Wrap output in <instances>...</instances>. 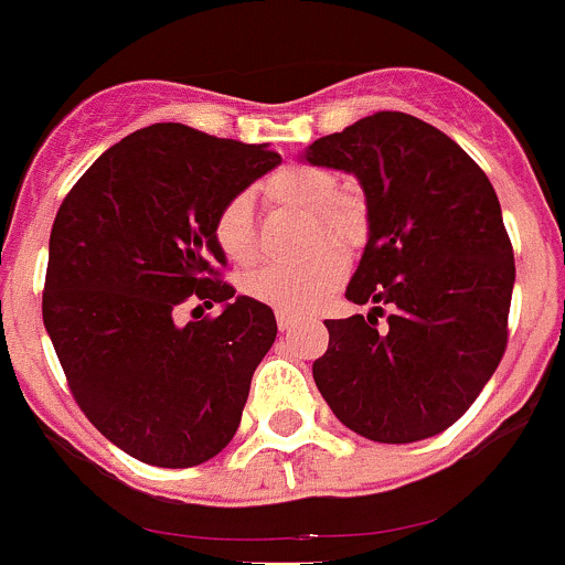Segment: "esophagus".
Wrapping results in <instances>:
<instances>
[{
  "instance_id": "1",
  "label": "esophagus",
  "mask_w": 565,
  "mask_h": 565,
  "mask_svg": "<svg viewBox=\"0 0 565 565\" xmlns=\"http://www.w3.org/2000/svg\"><path fill=\"white\" fill-rule=\"evenodd\" d=\"M276 322H278V328H281V331H289V328L295 326V317H289V315H284V311H278Z\"/></svg>"
}]
</instances>
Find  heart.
I'll use <instances>...</instances> for the list:
<instances>
[{"instance_id":"b5f03b06","label":"heart","mask_w":565,"mask_h":565,"mask_svg":"<svg viewBox=\"0 0 565 565\" xmlns=\"http://www.w3.org/2000/svg\"><path fill=\"white\" fill-rule=\"evenodd\" d=\"M273 204H289L315 212L317 239L350 245L364 232L361 204L348 193H339V177L328 168L292 162L284 166L262 184ZM212 237L223 256L237 265H248L256 256L254 206L245 195H234L212 221ZM348 262L339 250L322 248L303 262H276L265 265L245 281L250 298L273 306L284 315H303L320 306L342 284Z\"/></svg>"}]
</instances>
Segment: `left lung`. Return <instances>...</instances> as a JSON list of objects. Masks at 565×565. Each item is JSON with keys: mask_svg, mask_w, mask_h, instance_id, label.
<instances>
[{"mask_svg": "<svg viewBox=\"0 0 565 565\" xmlns=\"http://www.w3.org/2000/svg\"><path fill=\"white\" fill-rule=\"evenodd\" d=\"M303 160L353 173L370 223L344 298L372 309L326 320L317 388L364 439H430L467 414L505 353L516 265L494 188L456 140L405 113L366 115Z\"/></svg>", "mask_w": 565, "mask_h": 565, "instance_id": "8db88e82", "label": "left lung"}]
</instances>
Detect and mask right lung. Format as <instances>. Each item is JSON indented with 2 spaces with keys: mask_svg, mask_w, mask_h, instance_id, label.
Segmentation results:
<instances>
[{
  "mask_svg": "<svg viewBox=\"0 0 565 565\" xmlns=\"http://www.w3.org/2000/svg\"><path fill=\"white\" fill-rule=\"evenodd\" d=\"M278 162L265 146L154 124L104 151L60 204L43 326L76 405L137 461L199 467L237 434L278 328L221 278L212 221ZM184 302L224 311L179 327Z\"/></svg>",
  "mask_w": 565,
  "mask_h": 565,
  "instance_id": "add662e5",
  "label": "right lung"
}]
</instances>
